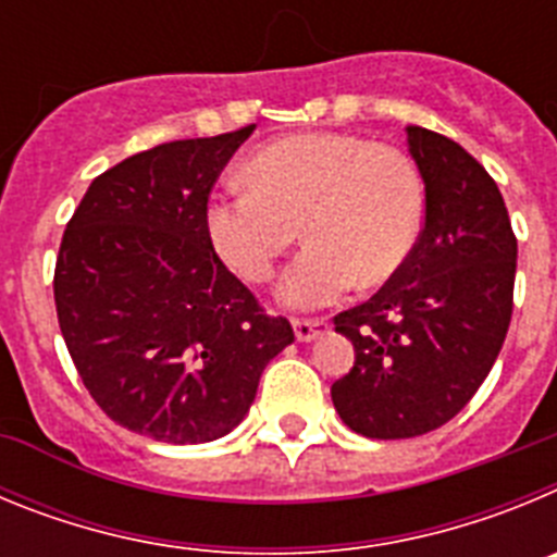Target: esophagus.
Listing matches in <instances>:
<instances>
[{"mask_svg":"<svg viewBox=\"0 0 557 557\" xmlns=\"http://www.w3.org/2000/svg\"><path fill=\"white\" fill-rule=\"evenodd\" d=\"M293 329H295V339H298V343H312L318 334L326 332L329 323L326 321H295Z\"/></svg>","mask_w":557,"mask_h":557,"instance_id":"obj_1","label":"esophagus"}]
</instances>
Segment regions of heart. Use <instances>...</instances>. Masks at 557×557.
<instances>
[{"label": "heart", "mask_w": 557, "mask_h": 557, "mask_svg": "<svg viewBox=\"0 0 557 557\" xmlns=\"http://www.w3.org/2000/svg\"><path fill=\"white\" fill-rule=\"evenodd\" d=\"M250 186L211 198L206 231L248 282H268L295 243L307 248L278 282L289 309H321L351 284L376 287L401 270L424 225V181L405 150L346 133H301L256 150Z\"/></svg>", "instance_id": "heart-1"}]
</instances>
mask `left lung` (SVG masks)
I'll return each instance as SVG.
<instances>
[{
    "mask_svg": "<svg viewBox=\"0 0 557 557\" xmlns=\"http://www.w3.org/2000/svg\"><path fill=\"white\" fill-rule=\"evenodd\" d=\"M405 133L424 181V231L371 301L334 318L357 351L332 385L334 410L376 441L451 421L494 368L513 312L516 236L499 186L457 141Z\"/></svg>",
    "mask_w": 557,
    "mask_h": 557,
    "instance_id": "8db88e82",
    "label": "left lung"
}]
</instances>
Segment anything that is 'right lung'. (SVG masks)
<instances>
[{"mask_svg":"<svg viewBox=\"0 0 557 557\" xmlns=\"http://www.w3.org/2000/svg\"><path fill=\"white\" fill-rule=\"evenodd\" d=\"M253 133L136 152L91 181L63 234L55 307L83 385L111 421L161 444L243 424L259 376L295 339L214 253L209 191Z\"/></svg>","mask_w":557,"mask_h":557,"instance_id":"right-lung-1","label":"right lung"}]
</instances>
